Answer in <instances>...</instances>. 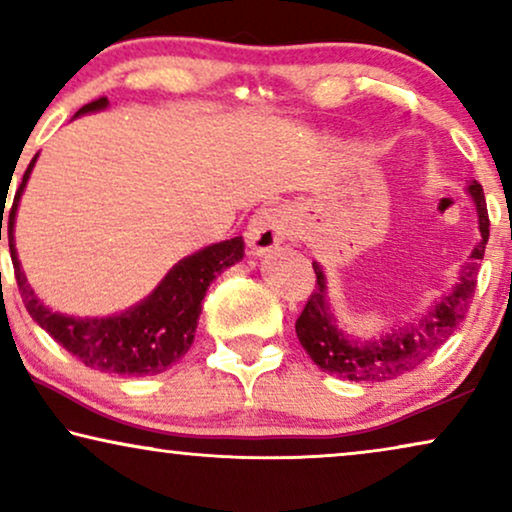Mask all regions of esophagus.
I'll list each match as a JSON object with an SVG mask.
<instances>
[{"instance_id": "1", "label": "esophagus", "mask_w": 512, "mask_h": 512, "mask_svg": "<svg viewBox=\"0 0 512 512\" xmlns=\"http://www.w3.org/2000/svg\"><path fill=\"white\" fill-rule=\"evenodd\" d=\"M293 226L289 214L279 207H263L251 216L247 228V242L256 256L268 254L277 249L279 244L291 240Z\"/></svg>"}]
</instances>
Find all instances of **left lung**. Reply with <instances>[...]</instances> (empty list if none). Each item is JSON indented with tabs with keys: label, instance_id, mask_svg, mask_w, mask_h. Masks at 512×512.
<instances>
[{
	"label": "left lung",
	"instance_id": "8db88e82",
	"mask_svg": "<svg viewBox=\"0 0 512 512\" xmlns=\"http://www.w3.org/2000/svg\"><path fill=\"white\" fill-rule=\"evenodd\" d=\"M466 193L471 195L475 212H478L480 240L475 242L468 261L461 265L457 284L433 300L429 310L417 314L405 326L382 333L380 338L359 340L342 331L331 310L324 268L317 261L312 263L314 272H317V289L307 300L305 310L300 312L296 335L305 352L310 354V359L324 373L352 382L394 380V377L408 373L424 359H429L457 331V326L466 317L468 303H471L480 261L485 256L489 240V216L482 186L475 179L468 181Z\"/></svg>",
	"mask_w": 512,
	"mask_h": 512
}]
</instances>
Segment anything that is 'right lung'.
<instances>
[{
	"label": "right lung",
	"instance_id": "right-lung-1",
	"mask_svg": "<svg viewBox=\"0 0 512 512\" xmlns=\"http://www.w3.org/2000/svg\"><path fill=\"white\" fill-rule=\"evenodd\" d=\"M107 107V97H100V100L81 107L76 111V116L93 114V111H102ZM37 158L39 153L27 165L23 184L18 186L9 212V251L13 270H16L18 291L23 296L27 312L55 342H60L69 354H74L88 368L118 375L163 373L193 345L202 300H205L209 284L230 265L242 261L244 240L233 237V240L209 244V247L181 258L160 279V284L149 296L139 300L137 305L128 307L125 312L111 314V317H72V314L55 312L41 303L32 286L27 284V277L18 261L16 237H13L20 195H23L27 181H30Z\"/></svg>",
	"mask_w": 512,
	"mask_h": 512
}]
</instances>
